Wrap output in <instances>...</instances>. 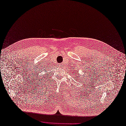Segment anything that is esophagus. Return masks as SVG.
I'll use <instances>...</instances> for the list:
<instances>
[{"label":"esophagus","instance_id":"34e87169","mask_svg":"<svg viewBox=\"0 0 126 126\" xmlns=\"http://www.w3.org/2000/svg\"><path fill=\"white\" fill-rule=\"evenodd\" d=\"M59 67H60V66H61V64H59Z\"/></svg>","mask_w":126,"mask_h":126}]
</instances>
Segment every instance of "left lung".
Here are the masks:
<instances>
[{
  "label": "left lung",
  "mask_w": 126,
  "mask_h": 126,
  "mask_svg": "<svg viewBox=\"0 0 126 126\" xmlns=\"http://www.w3.org/2000/svg\"><path fill=\"white\" fill-rule=\"evenodd\" d=\"M77 73H78V72H77V73H76V74H77Z\"/></svg>",
  "instance_id": "obj_1"
}]
</instances>
